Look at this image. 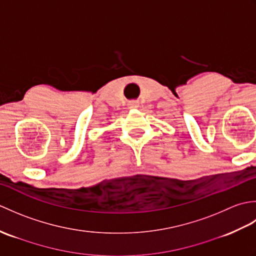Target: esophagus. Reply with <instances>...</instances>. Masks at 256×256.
I'll return each mask as SVG.
<instances>
[{"instance_id": "34e87169", "label": "esophagus", "mask_w": 256, "mask_h": 256, "mask_svg": "<svg viewBox=\"0 0 256 256\" xmlns=\"http://www.w3.org/2000/svg\"><path fill=\"white\" fill-rule=\"evenodd\" d=\"M128 106L130 108H138V101H130Z\"/></svg>"}]
</instances>
